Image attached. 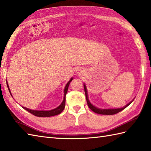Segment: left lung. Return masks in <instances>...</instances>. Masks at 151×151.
Listing matches in <instances>:
<instances>
[{"instance_id": "1", "label": "left lung", "mask_w": 151, "mask_h": 151, "mask_svg": "<svg viewBox=\"0 0 151 151\" xmlns=\"http://www.w3.org/2000/svg\"><path fill=\"white\" fill-rule=\"evenodd\" d=\"M84 89H85V96H86V99L87 101V104H88V106L89 108L91 109L93 112H94L95 113L99 114H103V115H113V114H116L118 113L119 112L122 111L123 109H125L126 107L128 106L130 103H131L132 101H130L129 103L127 104V105H125L123 108H119V109H98L95 106H93L92 105L90 102L88 100V93H87V90H86V85L84 84Z\"/></svg>"}]
</instances>
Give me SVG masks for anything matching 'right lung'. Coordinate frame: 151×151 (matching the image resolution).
I'll list each match as a JSON object with an SVG mask.
<instances>
[{"label": "right lung", "mask_w": 151, "mask_h": 151, "mask_svg": "<svg viewBox=\"0 0 151 151\" xmlns=\"http://www.w3.org/2000/svg\"><path fill=\"white\" fill-rule=\"evenodd\" d=\"M72 79H73V78L70 79V81L68 83H67V84L66 85L65 90H64V99H63V101L61 103V105H60L58 107H57V108L53 109V110H33L29 109L28 108H26V107H24V106H22V108L25 109L26 110H27L28 112L32 114L33 115H34L35 116H37V117H50V116H53L59 114H61L63 112V110H64V109H65V101H65V100H66L65 97H66V95L67 91H68L70 83V82L72 81ZM6 84H7V86H8V88L10 94L12 95L7 81H6Z\"/></svg>", "instance_id": "obj_1"}]
</instances>
